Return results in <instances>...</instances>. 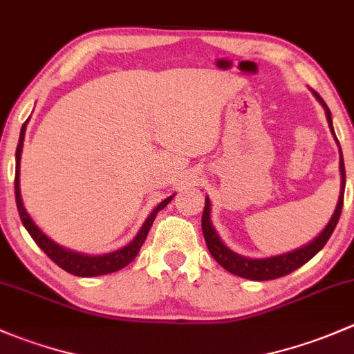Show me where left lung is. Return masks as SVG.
<instances>
[{"label": "left lung", "mask_w": 354, "mask_h": 354, "mask_svg": "<svg viewBox=\"0 0 354 354\" xmlns=\"http://www.w3.org/2000/svg\"><path fill=\"white\" fill-rule=\"evenodd\" d=\"M313 97L319 100V104L322 105L324 111H326L327 122H329V129L333 133L334 140H336L337 148H339V174H341V191H339V199H337L336 209H334L333 216H330L329 223L324 227V230L312 240V242L305 243V245L298 247V249L290 250V252L278 254V256L271 257H245L240 256V254L233 252L230 247L225 245L223 240L220 239L218 232L214 230L213 223H211V201L209 198H206V204H204L203 211V235L206 240V245L209 249L211 256L214 257V261L221 266L223 269H227L232 274L240 276V278L252 279V281H268V279H276L281 278V276L290 274L295 269L301 268L305 262H308L310 259L326 245V242L329 240V236L333 235L334 228H336L337 221H339L341 209H342V201H344V187H346V172H344V160H342V151L339 147V141H337L336 133H334L333 126V118H330V111L326 105V102L322 100V97L319 93H315L312 90Z\"/></svg>", "instance_id": "8db88e82"}]
</instances>
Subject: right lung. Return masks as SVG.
Masks as SVG:
<instances>
[{"instance_id": "1", "label": "right lung", "mask_w": 354, "mask_h": 354, "mask_svg": "<svg viewBox=\"0 0 354 354\" xmlns=\"http://www.w3.org/2000/svg\"><path fill=\"white\" fill-rule=\"evenodd\" d=\"M27 124L28 119L24 122L20 131V140H18V147H17V153H15V162H17V167H15V199H17V207H18V214H20V220L24 223L25 230L30 233V236L34 239V242L37 243L39 247L44 250V252L49 256V259H53L61 269L68 271L69 274L80 276V278H92V276H102V274H109V272H115L119 269L126 268L134 257L138 256L140 252L141 245L147 240L148 232H150L153 221H155L156 213L160 209L167 206L172 198L176 194L169 196L167 199H163L155 209L148 214V218L145 220L143 227L140 228V232L136 233L133 240H131L127 245L121 247V249L114 250V252L109 254H102V256H92V254H83V252H76V250L66 249V247L59 245V243L54 242L53 239L44 233L37 225L34 223V220L30 218V214L27 213L25 209L24 201H21V192H20V160H21V148H24V140H25V131H27Z\"/></svg>"}]
</instances>
